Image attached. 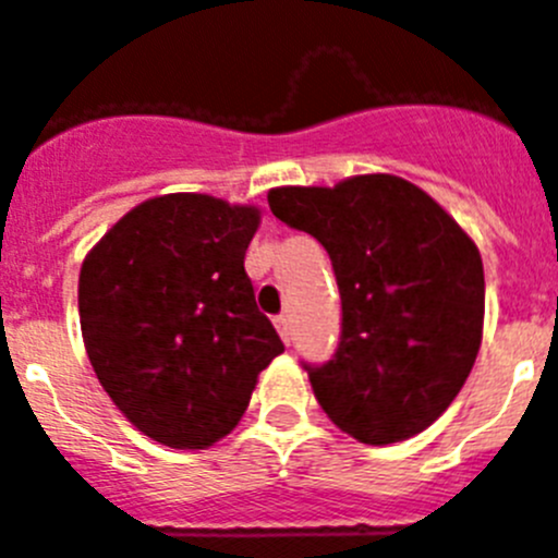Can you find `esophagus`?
Here are the masks:
<instances>
[{
  "label": "esophagus",
  "mask_w": 558,
  "mask_h": 558,
  "mask_svg": "<svg viewBox=\"0 0 558 558\" xmlns=\"http://www.w3.org/2000/svg\"><path fill=\"white\" fill-rule=\"evenodd\" d=\"M275 327H278V332H280V338H283V343L289 345L291 343V318L289 316H278L275 318Z\"/></svg>",
  "instance_id": "34e87169"
}]
</instances>
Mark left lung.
<instances>
[{"mask_svg":"<svg viewBox=\"0 0 558 558\" xmlns=\"http://www.w3.org/2000/svg\"><path fill=\"white\" fill-rule=\"evenodd\" d=\"M267 198L275 218L327 247L340 289L338 351L327 365H307L318 405L362 445L423 434L461 392L483 343L474 240L395 174L272 187Z\"/></svg>","mask_w":558,"mask_h":558,"instance_id":"8db88e82","label":"left lung"}]
</instances>
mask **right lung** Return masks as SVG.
<instances>
[{
	"instance_id": "1",
	"label": "right lung",
	"mask_w": 558,
	"mask_h": 558,
	"mask_svg": "<svg viewBox=\"0 0 558 558\" xmlns=\"http://www.w3.org/2000/svg\"><path fill=\"white\" fill-rule=\"evenodd\" d=\"M258 223L253 204L169 193L122 215L81 264V335L97 381L153 441L213 447L283 354L245 272Z\"/></svg>"
}]
</instances>
